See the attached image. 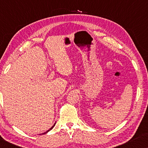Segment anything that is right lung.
<instances>
[{"label":"right lung","mask_w":148,"mask_h":148,"mask_svg":"<svg viewBox=\"0 0 148 148\" xmlns=\"http://www.w3.org/2000/svg\"><path fill=\"white\" fill-rule=\"evenodd\" d=\"M55 124H56V123H54V125H53V126H52V127H51V128H50V129H48V130L47 131H46V132H45V133H42V134H45V133H48V131H50V130H51V129H52V128H53V127H54V125H55ZM40 135H41V134H40Z\"/></svg>","instance_id":"right-lung-1"}]
</instances>
